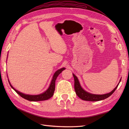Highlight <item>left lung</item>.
Here are the masks:
<instances>
[{
	"instance_id": "obj_1",
	"label": "left lung",
	"mask_w": 129,
	"mask_h": 129,
	"mask_svg": "<svg viewBox=\"0 0 129 129\" xmlns=\"http://www.w3.org/2000/svg\"><path fill=\"white\" fill-rule=\"evenodd\" d=\"M73 75L74 78V88H75V90L76 95L78 96V97H79L81 99L84 101H92V102H93V101H99L107 99L109 96H110L112 93L114 92L117 88L118 87L119 83L115 87V88L110 93H106V94L104 95H94L92 94V93H90L84 90L81 88L79 83V81L78 80L77 77L73 74Z\"/></svg>"
}]
</instances>
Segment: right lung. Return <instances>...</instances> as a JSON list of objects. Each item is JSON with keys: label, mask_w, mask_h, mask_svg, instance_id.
Instances as JSON below:
<instances>
[{"label": "right lung", "mask_w": 129, "mask_h": 129, "mask_svg": "<svg viewBox=\"0 0 129 129\" xmlns=\"http://www.w3.org/2000/svg\"><path fill=\"white\" fill-rule=\"evenodd\" d=\"M64 69H65V68H61L59 70H58V71H57L55 73V74H54V75L53 77V79L51 82V83H50V86L48 88V89L44 93H41V94H40V95H26V94H24V93L19 92V91H17V90H15L12 86L10 83L9 81V83L11 85V87L18 94H19L21 97H22V98H24L27 100L30 101H40L47 100L50 99V97H52L53 96L54 91H55V81H56V78L58 76V75H59V74Z\"/></svg>", "instance_id": "obj_1"}]
</instances>
